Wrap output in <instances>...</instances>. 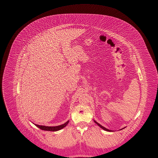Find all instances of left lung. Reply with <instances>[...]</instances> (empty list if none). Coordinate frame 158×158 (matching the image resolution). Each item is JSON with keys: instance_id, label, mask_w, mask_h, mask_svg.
<instances>
[{"instance_id": "1", "label": "left lung", "mask_w": 158, "mask_h": 158, "mask_svg": "<svg viewBox=\"0 0 158 158\" xmlns=\"http://www.w3.org/2000/svg\"><path fill=\"white\" fill-rule=\"evenodd\" d=\"M94 122L96 123V124H97L101 128H102L103 130H105V131H110V132H111V131H112V130H108V129H107V128H105L104 127H103V126H102L100 123H98V122H97L95 120H94ZM125 128H122V129H124ZM122 129H121V130H122Z\"/></svg>"}]
</instances>
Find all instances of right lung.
Segmentation results:
<instances>
[{
    "instance_id": "obj_1",
    "label": "right lung",
    "mask_w": 158,
    "mask_h": 158,
    "mask_svg": "<svg viewBox=\"0 0 158 158\" xmlns=\"http://www.w3.org/2000/svg\"><path fill=\"white\" fill-rule=\"evenodd\" d=\"M69 122V120H68L66 123H64L63 125H58V126H55V127H48V126H44V125H37V124H35V125L42 130L50 131H56L60 130L63 129V128H64L68 125Z\"/></svg>"
}]
</instances>
